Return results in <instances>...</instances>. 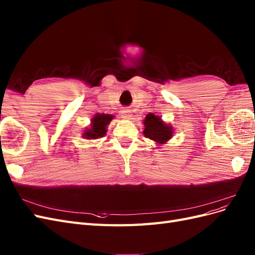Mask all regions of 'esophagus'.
Returning <instances> with one entry per match:
<instances>
[{"instance_id":"esophagus-1","label":"esophagus","mask_w":255,"mask_h":255,"mask_svg":"<svg viewBox=\"0 0 255 255\" xmlns=\"http://www.w3.org/2000/svg\"><path fill=\"white\" fill-rule=\"evenodd\" d=\"M121 117H122L123 119H127V120L132 119V113H130V112L128 111V110L122 111V112H121Z\"/></svg>"}]
</instances>
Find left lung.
<instances>
[{"label": "left lung", "instance_id": "8db88e82", "mask_svg": "<svg viewBox=\"0 0 255 255\" xmlns=\"http://www.w3.org/2000/svg\"><path fill=\"white\" fill-rule=\"evenodd\" d=\"M143 135L157 143L167 142L173 134V128L161 120L158 116L148 114L143 120Z\"/></svg>", "mask_w": 255, "mask_h": 255}]
</instances>
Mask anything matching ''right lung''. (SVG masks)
Segmentation results:
<instances>
[{
	"instance_id": "1",
	"label": "right lung",
	"mask_w": 255,
	"mask_h": 255,
	"mask_svg": "<svg viewBox=\"0 0 255 255\" xmlns=\"http://www.w3.org/2000/svg\"><path fill=\"white\" fill-rule=\"evenodd\" d=\"M114 119V116L109 114H97L91 119V126L83 133V137L86 139H97L106 134V128Z\"/></svg>"
}]
</instances>
